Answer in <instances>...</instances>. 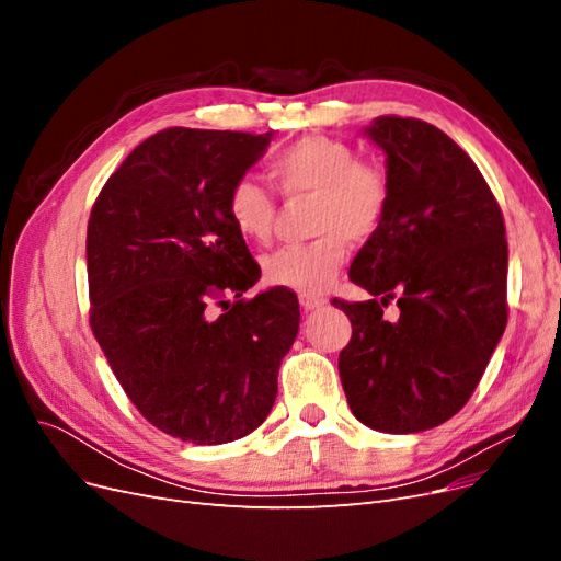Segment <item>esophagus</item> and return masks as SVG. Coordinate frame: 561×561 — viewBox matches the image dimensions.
I'll list each match as a JSON object with an SVG mask.
<instances>
[{
	"label": "esophagus",
	"instance_id": "esophagus-1",
	"mask_svg": "<svg viewBox=\"0 0 561 561\" xmlns=\"http://www.w3.org/2000/svg\"><path fill=\"white\" fill-rule=\"evenodd\" d=\"M299 301H301L304 311H318V309H322L328 304L325 297H316V295H301Z\"/></svg>",
	"mask_w": 561,
	"mask_h": 561
}]
</instances>
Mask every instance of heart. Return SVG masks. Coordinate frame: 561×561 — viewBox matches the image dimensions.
I'll use <instances>...</instances> for the list:
<instances>
[{
    "mask_svg": "<svg viewBox=\"0 0 561 561\" xmlns=\"http://www.w3.org/2000/svg\"><path fill=\"white\" fill-rule=\"evenodd\" d=\"M268 178L287 196H313L311 231L316 239L287 245L262 262L264 278L299 295H318L332 285L353 243L375 236L390 206V180L381 165L360 161L348 142L307 135L268 161ZM227 213L245 241H268L276 201L260 182L243 178L231 186Z\"/></svg>",
    "mask_w": 561,
    "mask_h": 561,
    "instance_id": "obj_1",
    "label": "heart"
}]
</instances>
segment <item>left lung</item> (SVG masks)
<instances>
[{
    "instance_id": "8db88e82",
    "label": "left lung",
    "mask_w": 561,
    "mask_h": 561,
    "mask_svg": "<svg viewBox=\"0 0 561 561\" xmlns=\"http://www.w3.org/2000/svg\"><path fill=\"white\" fill-rule=\"evenodd\" d=\"M365 135L386 154L390 206L348 271L371 299L332 301L353 328L339 377L365 426L419 433L461 410L501 342L505 225L478 165L447 133L379 116ZM390 300L398 321L382 316Z\"/></svg>"
}]
</instances>
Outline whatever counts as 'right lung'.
<instances>
[{"mask_svg": "<svg viewBox=\"0 0 561 561\" xmlns=\"http://www.w3.org/2000/svg\"><path fill=\"white\" fill-rule=\"evenodd\" d=\"M271 138L165 128L130 151L91 210V330L138 412L184 443L225 445L262 426L299 330L290 290L243 299L262 271L227 213Z\"/></svg>", "mask_w": 561, "mask_h": 561, "instance_id": "add662e5", "label": "right lung"}]
</instances>
